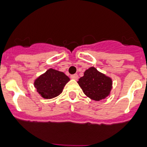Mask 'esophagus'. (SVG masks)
Segmentation results:
<instances>
[{
	"instance_id": "34e87169",
	"label": "esophagus",
	"mask_w": 147,
	"mask_h": 147,
	"mask_svg": "<svg viewBox=\"0 0 147 147\" xmlns=\"http://www.w3.org/2000/svg\"><path fill=\"white\" fill-rule=\"evenodd\" d=\"M71 79H74V80H78V76L77 74H75V75H71Z\"/></svg>"
}]
</instances>
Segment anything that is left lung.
<instances>
[{"instance_id":"8db88e82","label":"left lung","mask_w":147,"mask_h":147,"mask_svg":"<svg viewBox=\"0 0 147 147\" xmlns=\"http://www.w3.org/2000/svg\"><path fill=\"white\" fill-rule=\"evenodd\" d=\"M78 84L87 97L99 101L108 96L112 89V79L95 67L89 68L80 78Z\"/></svg>"}]
</instances>
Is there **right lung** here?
<instances>
[{"label": "right lung", "instance_id": "add662e5", "mask_svg": "<svg viewBox=\"0 0 147 147\" xmlns=\"http://www.w3.org/2000/svg\"><path fill=\"white\" fill-rule=\"evenodd\" d=\"M69 78L63 72L49 69L34 81V87L42 98L50 99L62 92Z\"/></svg>", "mask_w": 147, "mask_h": 147}]
</instances>
